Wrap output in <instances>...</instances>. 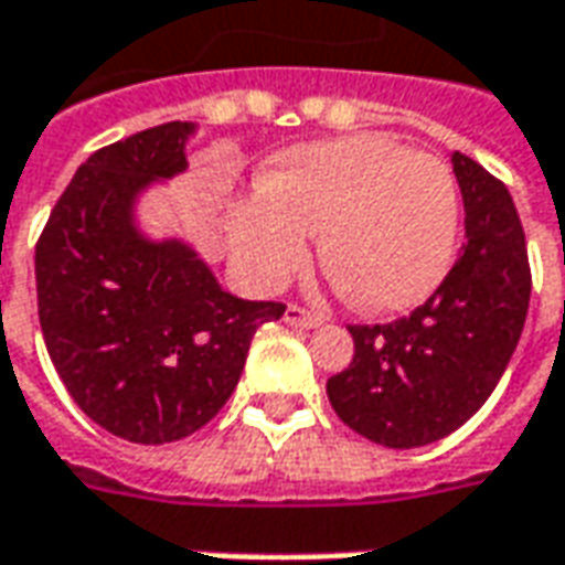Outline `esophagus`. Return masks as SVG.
Here are the masks:
<instances>
[{
    "label": "esophagus",
    "instance_id": "obj_1",
    "mask_svg": "<svg viewBox=\"0 0 565 565\" xmlns=\"http://www.w3.org/2000/svg\"><path fill=\"white\" fill-rule=\"evenodd\" d=\"M282 320L289 322V326H295V329H317V326L322 322V317L301 305H289L286 307V317H282Z\"/></svg>",
    "mask_w": 565,
    "mask_h": 565
}]
</instances>
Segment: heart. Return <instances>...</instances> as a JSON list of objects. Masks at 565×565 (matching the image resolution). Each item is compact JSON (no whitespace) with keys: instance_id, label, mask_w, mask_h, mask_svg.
Masks as SVG:
<instances>
[{"instance_id":"obj_1","label":"heart","mask_w":565,"mask_h":565,"mask_svg":"<svg viewBox=\"0 0 565 565\" xmlns=\"http://www.w3.org/2000/svg\"><path fill=\"white\" fill-rule=\"evenodd\" d=\"M458 184L437 157L353 135L291 150L267 190L236 205L231 245L255 282L305 270L322 233V267L363 310H403L443 282L458 239Z\"/></svg>"}]
</instances>
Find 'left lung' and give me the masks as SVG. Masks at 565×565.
<instances>
[{
  "instance_id": "8db88e82",
  "label": "left lung",
  "mask_w": 565,
  "mask_h": 565,
  "mask_svg": "<svg viewBox=\"0 0 565 565\" xmlns=\"http://www.w3.org/2000/svg\"><path fill=\"white\" fill-rule=\"evenodd\" d=\"M465 243L437 291L408 317L348 326L353 360L326 381L338 418L387 449L449 437L483 406L511 363L529 310L526 233L508 186L452 153Z\"/></svg>"
}]
</instances>
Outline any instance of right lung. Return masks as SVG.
<instances>
[{
    "mask_svg": "<svg viewBox=\"0 0 565 565\" xmlns=\"http://www.w3.org/2000/svg\"><path fill=\"white\" fill-rule=\"evenodd\" d=\"M190 122L100 147L73 174L36 243L39 326L73 403L141 446L190 437L243 375L258 326L286 305L243 301L178 239L135 227L143 186L186 169Z\"/></svg>",
    "mask_w": 565,
    "mask_h": 565,
    "instance_id": "right-lung-1",
    "label": "right lung"
}]
</instances>
